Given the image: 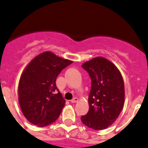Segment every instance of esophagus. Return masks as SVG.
<instances>
[{
  "mask_svg": "<svg viewBox=\"0 0 148 148\" xmlns=\"http://www.w3.org/2000/svg\"><path fill=\"white\" fill-rule=\"evenodd\" d=\"M78 101H79V99H77V98L75 97V98H74V99H73L71 101V103H77V102Z\"/></svg>",
  "mask_w": 148,
  "mask_h": 148,
  "instance_id": "obj_1",
  "label": "esophagus"
}]
</instances>
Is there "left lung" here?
<instances>
[{"mask_svg": "<svg viewBox=\"0 0 148 148\" xmlns=\"http://www.w3.org/2000/svg\"><path fill=\"white\" fill-rule=\"evenodd\" d=\"M91 79L88 97L89 111L81 117L82 123L94 130H102L114 123L124 105L123 77L114 63L96 57L82 65Z\"/></svg>", "mask_w": 148, "mask_h": 148, "instance_id": "8db88e82", "label": "left lung"}]
</instances>
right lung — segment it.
Returning <instances> with one entry per match:
<instances>
[{"label":"right lung","instance_id":"add662e5","mask_svg":"<svg viewBox=\"0 0 148 148\" xmlns=\"http://www.w3.org/2000/svg\"><path fill=\"white\" fill-rule=\"evenodd\" d=\"M72 62L47 51L27 64L20 77L18 95L20 108L29 122L44 127L58 118L66 101L55 81Z\"/></svg>","mask_w":148,"mask_h":148}]
</instances>
